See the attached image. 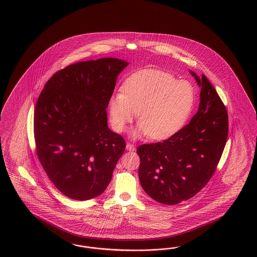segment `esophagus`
<instances>
[{
	"mask_svg": "<svg viewBox=\"0 0 257 257\" xmlns=\"http://www.w3.org/2000/svg\"><path fill=\"white\" fill-rule=\"evenodd\" d=\"M126 150L129 151V152H134V151L136 150V148H135V146H134L133 144L127 143V144H126Z\"/></svg>",
	"mask_w": 257,
	"mask_h": 257,
	"instance_id": "34e87169",
	"label": "esophagus"
}]
</instances>
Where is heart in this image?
Instances as JSON below:
<instances>
[{"label": "heart", "mask_w": 257, "mask_h": 257, "mask_svg": "<svg viewBox=\"0 0 257 257\" xmlns=\"http://www.w3.org/2000/svg\"><path fill=\"white\" fill-rule=\"evenodd\" d=\"M121 90L108 102L111 125L116 132H122L138 111L139 123L131 132L134 139L148 135L161 140L173 136L194 107V86L164 71H139L125 80Z\"/></svg>", "instance_id": "b5f03b06"}]
</instances>
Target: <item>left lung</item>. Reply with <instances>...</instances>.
<instances>
[{
	"instance_id": "left-lung-1",
	"label": "left lung",
	"mask_w": 257,
	"mask_h": 257,
	"mask_svg": "<svg viewBox=\"0 0 257 257\" xmlns=\"http://www.w3.org/2000/svg\"><path fill=\"white\" fill-rule=\"evenodd\" d=\"M191 75L201 88L194 117L163 142L138 148L139 181L153 199L176 205L190 199L208 183L221 159L228 136L227 111L204 75Z\"/></svg>"
}]
</instances>
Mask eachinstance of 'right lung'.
Instances as JSON below:
<instances>
[{"label":"right lung","instance_id":"add662e5","mask_svg":"<svg viewBox=\"0 0 257 257\" xmlns=\"http://www.w3.org/2000/svg\"><path fill=\"white\" fill-rule=\"evenodd\" d=\"M129 63L102 58L71 64L49 78L35 105V145L57 189L84 201L102 194L125 151L107 125L117 76Z\"/></svg>","mask_w":257,"mask_h":257}]
</instances>
